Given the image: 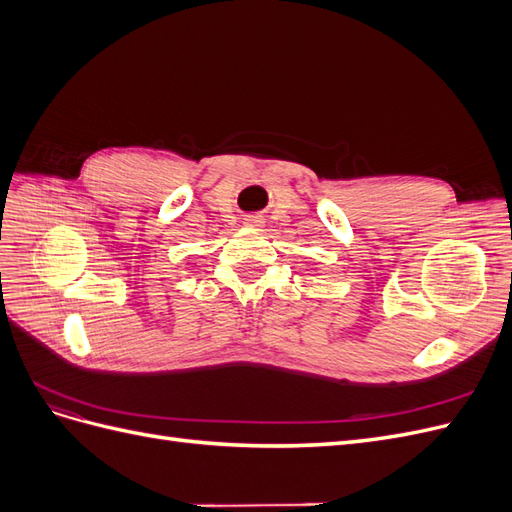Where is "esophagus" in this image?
Returning <instances> with one entry per match:
<instances>
[{
    "label": "esophagus",
    "instance_id": "obj_1",
    "mask_svg": "<svg viewBox=\"0 0 512 512\" xmlns=\"http://www.w3.org/2000/svg\"><path fill=\"white\" fill-rule=\"evenodd\" d=\"M245 224L252 226V228H260L262 226V218H260V215H247Z\"/></svg>",
    "mask_w": 512,
    "mask_h": 512
}]
</instances>
